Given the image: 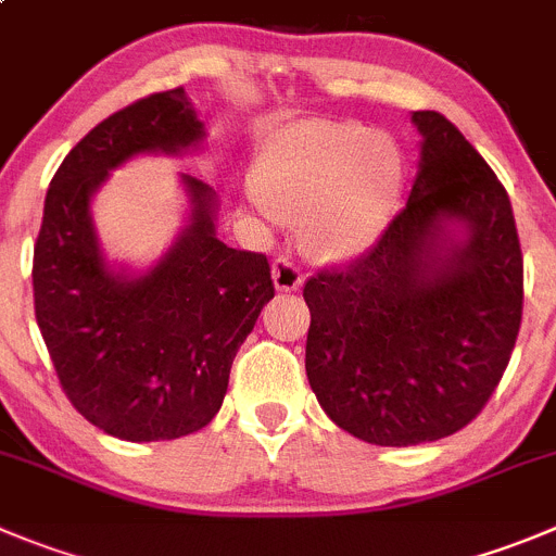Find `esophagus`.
I'll use <instances>...</instances> for the list:
<instances>
[{
	"mask_svg": "<svg viewBox=\"0 0 556 556\" xmlns=\"http://www.w3.org/2000/svg\"><path fill=\"white\" fill-rule=\"evenodd\" d=\"M271 277L274 288H277L279 293H293V290H299L304 285V274L299 271V266H295L293 261H288V257H277V261H274Z\"/></svg>",
	"mask_w": 556,
	"mask_h": 556,
	"instance_id": "1",
	"label": "esophagus"
}]
</instances>
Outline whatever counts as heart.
<instances>
[{
  "label": "heart",
  "mask_w": 556,
  "mask_h": 556,
  "mask_svg": "<svg viewBox=\"0 0 556 556\" xmlns=\"http://www.w3.org/2000/svg\"><path fill=\"white\" fill-rule=\"evenodd\" d=\"M403 153L389 134L356 121H299L279 128L254 167V207L299 222L320 263H349L376 247L397 211Z\"/></svg>",
  "instance_id": "obj_1"
}]
</instances>
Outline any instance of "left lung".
Returning a JSON list of instances; mask_svg holds the SVG:
<instances>
[{
	"label": "left lung",
	"mask_w": 556,
	"mask_h": 556,
	"mask_svg": "<svg viewBox=\"0 0 556 556\" xmlns=\"http://www.w3.org/2000/svg\"><path fill=\"white\" fill-rule=\"evenodd\" d=\"M419 164L376 247L304 285L307 378L337 428L378 447L453 435L494 395L521 326L510 197L439 112H412Z\"/></svg>",
	"instance_id": "left-lung-1"
}]
</instances>
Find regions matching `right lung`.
I'll list each match as a JSON object with an SVG mask.
<instances>
[{"instance_id": "add662e5", "label": "right lung", "mask_w": 556, "mask_h": 556, "mask_svg": "<svg viewBox=\"0 0 556 556\" xmlns=\"http://www.w3.org/2000/svg\"><path fill=\"white\" fill-rule=\"evenodd\" d=\"M205 123L184 87L98 123L46 191L33 257L35 318L76 412L123 442H169L205 428L230 367L274 299L266 254L216 236L219 197L180 173L186 222L148 268L109 261L92 197L137 155L194 153Z\"/></svg>"}]
</instances>
